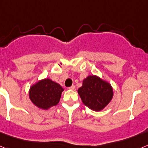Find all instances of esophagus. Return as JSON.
<instances>
[{
    "label": "esophagus",
    "instance_id": "esophagus-1",
    "mask_svg": "<svg viewBox=\"0 0 148 148\" xmlns=\"http://www.w3.org/2000/svg\"><path fill=\"white\" fill-rule=\"evenodd\" d=\"M75 85H72L71 87H69V89H70V90H75Z\"/></svg>",
    "mask_w": 148,
    "mask_h": 148
}]
</instances>
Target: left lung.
<instances>
[{
  "mask_svg": "<svg viewBox=\"0 0 148 148\" xmlns=\"http://www.w3.org/2000/svg\"><path fill=\"white\" fill-rule=\"evenodd\" d=\"M78 92L82 102L95 111L101 110L108 105L113 95L110 84L95 75H89L85 78Z\"/></svg>",
  "mask_w": 148,
  "mask_h": 148,
  "instance_id": "left-lung-1",
  "label": "left lung"
}]
</instances>
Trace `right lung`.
Returning <instances> with one entry per match:
<instances>
[{
    "label": "right lung",
    "instance_id": "1",
    "mask_svg": "<svg viewBox=\"0 0 148 148\" xmlns=\"http://www.w3.org/2000/svg\"><path fill=\"white\" fill-rule=\"evenodd\" d=\"M63 90L60 84L45 78L30 88L29 99L38 108L47 110L58 104Z\"/></svg>",
    "mask_w": 148,
    "mask_h": 148
}]
</instances>
